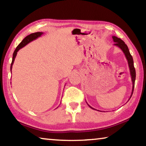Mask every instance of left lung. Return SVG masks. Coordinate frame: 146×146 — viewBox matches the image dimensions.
Returning <instances> with one entry per match:
<instances>
[{
  "instance_id": "1",
  "label": "left lung",
  "mask_w": 146,
  "mask_h": 146,
  "mask_svg": "<svg viewBox=\"0 0 146 146\" xmlns=\"http://www.w3.org/2000/svg\"><path fill=\"white\" fill-rule=\"evenodd\" d=\"M112 38H113V41L115 42L114 45L118 47V48H119L121 49V50L123 51V53H124V55L125 56V58H126L127 60L128 65H129V71H130V75H131V80H132V83H133L132 92H131V96L129 97V99H130L132 95H133V90H134L135 82V78H136V71H135V67H134V64H133V59L131 55L130 54L129 49H128V47L127 46L126 44H125L124 42H123L122 40V39H120V38H118L115 36H113ZM88 105L90 106V107L91 109H93V110H95V109H94L92 107H91V106L89 105L88 104Z\"/></svg>"
}]
</instances>
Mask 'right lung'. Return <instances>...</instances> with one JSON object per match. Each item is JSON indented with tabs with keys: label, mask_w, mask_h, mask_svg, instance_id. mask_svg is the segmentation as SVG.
I'll use <instances>...</instances> for the list:
<instances>
[{
	"label": "right lung",
	"mask_w": 146,
	"mask_h": 146,
	"mask_svg": "<svg viewBox=\"0 0 146 146\" xmlns=\"http://www.w3.org/2000/svg\"><path fill=\"white\" fill-rule=\"evenodd\" d=\"M44 33L42 32H36V33H31L30 35H29L27 36H26L25 38H24L23 41L21 42V43H20L18 46L17 47L15 50L14 51V53L13 54V58H12V62H11V67H10V70L11 71V69H12V66H13V62L15 61V58L16 56H17V52H18L19 50L20 49L23 48V47L25 46L26 45H27L28 43L31 42V41H33L34 40H35L38 37H40V36L42 35Z\"/></svg>",
	"instance_id": "obj_1"
}]
</instances>
